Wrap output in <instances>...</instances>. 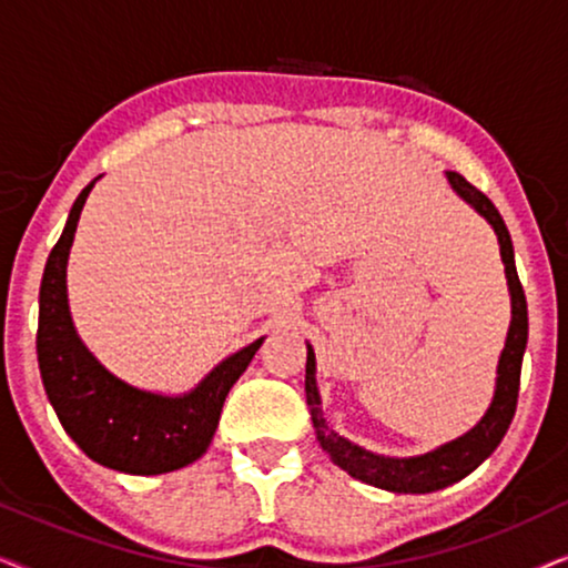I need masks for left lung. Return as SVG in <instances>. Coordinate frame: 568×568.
<instances>
[{
	"instance_id": "8db88e82",
	"label": "left lung",
	"mask_w": 568,
	"mask_h": 568,
	"mask_svg": "<svg viewBox=\"0 0 568 568\" xmlns=\"http://www.w3.org/2000/svg\"><path fill=\"white\" fill-rule=\"evenodd\" d=\"M447 181L453 185L457 196L476 209L484 220L491 224L496 237H499V251L504 274H507V286L511 297V323L507 331V344L499 356V367H496V390L494 400L484 418L447 445L426 455L416 457H385L364 449L346 437H341L328 426L321 408V393H317L315 383V352L307 344V367H305V393H307V408L313 416V426L317 434V442L328 453L333 463L348 476L362 480V484L385 488V491L395 494H432L439 491L455 480H460L478 468L488 455L499 447V442L507 434L511 418L517 410V395H519V372H523V356L527 346V300L519 284L517 266H515V247H511V237L507 224H504L499 209L491 204L486 193H480L476 185H470L460 173L449 170Z\"/></svg>"
}]
</instances>
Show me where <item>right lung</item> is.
Segmentation results:
<instances>
[{"instance_id": "1", "label": "right lung", "mask_w": 568, "mask_h": 568, "mask_svg": "<svg viewBox=\"0 0 568 568\" xmlns=\"http://www.w3.org/2000/svg\"><path fill=\"white\" fill-rule=\"evenodd\" d=\"M95 181L77 196L67 227L45 261L38 297V367L61 426L90 460L131 476H160L185 468L206 453L224 398L263 338L222 359L183 395L146 393L111 375L77 336L67 300L69 247Z\"/></svg>"}]
</instances>
